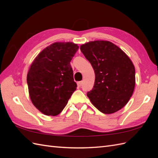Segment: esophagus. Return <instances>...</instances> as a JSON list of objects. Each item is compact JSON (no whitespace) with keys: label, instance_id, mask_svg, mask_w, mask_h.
<instances>
[{"label":"esophagus","instance_id":"esophagus-1","mask_svg":"<svg viewBox=\"0 0 158 158\" xmlns=\"http://www.w3.org/2000/svg\"><path fill=\"white\" fill-rule=\"evenodd\" d=\"M77 84H78V87H81L82 85V84H83V82H78L77 83Z\"/></svg>","mask_w":158,"mask_h":158}]
</instances>
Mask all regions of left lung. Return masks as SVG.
I'll return each mask as SVG.
<instances>
[{
	"mask_svg": "<svg viewBox=\"0 0 158 158\" xmlns=\"http://www.w3.org/2000/svg\"><path fill=\"white\" fill-rule=\"evenodd\" d=\"M95 73V82L87 93L99 111L111 114L128 103L135 86V69L128 56L108 41H94L80 46Z\"/></svg>",
	"mask_w": 158,
	"mask_h": 158,
	"instance_id": "8db88e82",
	"label": "left lung"
}]
</instances>
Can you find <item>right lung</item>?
Returning <instances> with one entry per match:
<instances>
[{
	"instance_id": "right-lung-1",
	"label": "right lung",
	"mask_w": 158,
	"mask_h": 158,
	"mask_svg": "<svg viewBox=\"0 0 158 158\" xmlns=\"http://www.w3.org/2000/svg\"><path fill=\"white\" fill-rule=\"evenodd\" d=\"M79 47L72 42H56L37 56L27 75L30 97L46 115L56 116L66 106L77 84L70 61Z\"/></svg>"
}]
</instances>
